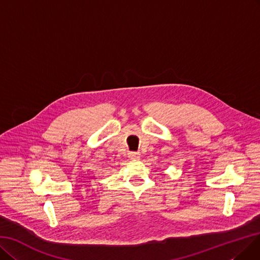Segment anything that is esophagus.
I'll use <instances>...</instances> for the list:
<instances>
[{
  "instance_id": "obj_1",
  "label": "esophagus",
  "mask_w": 260,
  "mask_h": 260,
  "mask_svg": "<svg viewBox=\"0 0 260 260\" xmlns=\"http://www.w3.org/2000/svg\"><path fill=\"white\" fill-rule=\"evenodd\" d=\"M129 158L132 160H140L141 154L140 152H129Z\"/></svg>"
}]
</instances>
